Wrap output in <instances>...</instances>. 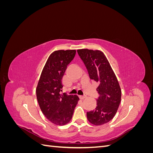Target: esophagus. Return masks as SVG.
Segmentation results:
<instances>
[{
    "instance_id": "obj_1",
    "label": "esophagus",
    "mask_w": 153,
    "mask_h": 153,
    "mask_svg": "<svg viewBox=\"0 0 153 153\" xmlns=\"http://www.w3.org/2000/svg\"><path fill=\"white\" fill-rule=\"evenodd\" d=\"M86 98H87L86 96H79V98L81 100H84Z\"/></svg>"
}]
</instances>
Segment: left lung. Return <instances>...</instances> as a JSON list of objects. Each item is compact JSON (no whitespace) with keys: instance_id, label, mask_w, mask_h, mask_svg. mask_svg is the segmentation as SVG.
I'll return each instance as SVG.
<instances>
[{"instance_id":"8db88e82","label":"left lung","mask_w":153,"mask_h":153,"mask_svg":"<svg viewBox=\"0 0 153 153\" xmlns=\"http://www.w3.org/2000/svg\"><path fill=\"white\" fill-rule=\"evenodd\" d=\"M77 52L87 69L91 80L98 83L99 96L95 110L87 112L91 124L108 123L116 114L121 100V90L117 77L104 53L100 50H78Z\"/></svg>"}]
</instances>
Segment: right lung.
<instances>
[{
    "label": "right lung",
    "mask_w": 153,
    "mask_h": 153,
    "mask_svg": "<svg viewBox=\"0 0 153 153\" xmlns=\"http://www.w3.org/2000/svg\"><path fill=\"white\" fill-rule=\"evenodd\" d=\"M76 50H57L50 55L36 88V96L45 116L52 123L62 126L71 121L79 98L76 95L61 94L62 78Z\"/></svg>",
    "instance_id": "1"
}]
</instances>
